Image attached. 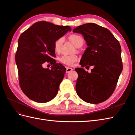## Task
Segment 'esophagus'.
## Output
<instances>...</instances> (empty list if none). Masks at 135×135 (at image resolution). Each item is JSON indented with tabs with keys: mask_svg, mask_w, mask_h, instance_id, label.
Segmentation results:
<instances>
[{
	"mask_svg": "<svg viewBox=\"0 0 135 135\" xmlns=\"http://www.w3.org/2000/svg\"><path fill=\"white\" fill-rule=\"evenodd\" d=\"M73 70V69H72V68L67 67V68H66V73H70V72H71Z\"/></svg>",
	"mask_w": 135,
	"mask_h": 135,
	"instance_id": "esophagus-1",
	"label": "esophagus"
}]
</instances>
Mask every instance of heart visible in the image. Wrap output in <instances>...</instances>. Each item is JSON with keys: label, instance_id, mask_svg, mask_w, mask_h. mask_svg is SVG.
I'll list each match as a JSON object with an SVG mask.
<instances>
[{"label": "heart", "instance_id": "obj_1", "mask_svg": "<svg viewBox=\"0 0 135 135\" xmlns=\"http://www.w3.org/2000/svg\"><path fill=\"white\" fill-rule=\"evenodd\" d=\"M69 39L73 43V44L76 46L77 47H81L83 45L84 43V38L82 36L78 34H71L69 37ZM64 38L63 37H60L58 38L55 41L54 44V50L57 52H60L61 50V47L62 44L64 43ZM77 60V57L76 55H65L62 56L60 61L65 65H73L75 62H76Z\"/></svg>", "mask_w": 135, "mask_h": 135}]
</instances>
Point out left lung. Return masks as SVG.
I'll list each match as a JSON object with an SVG mask.
<instances>
[{
    "mask_svg": "<svg viewBox=\"0 0 135 135\" xmlns=\"http://www.w3.org/2000/svg\"><path fill=\"white\" fill-rule=\"evenodd\" d=\"M73 32L83 35L88 46L80 64L86 69L93 66L90 73L83 68L75 69L78 74L77 94L86 103H101L112 94L123 70L120 43L109 30L93 23L78 26Z\"/></svg>",
    "mask_w": 135,
    "mask_h": 135,
    "instance_id": "left-lung-1",
    "label": "left lung"
}]
</instances>
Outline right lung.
Wrapping results in <instances>:
<instances>
[{"instance_id": "obj_1", "label": "right lung", "mask_w": 135, "mask_h": 135, "mask_svg": "<svg viewBox=\"0 0 135 135\" xmlns=\"http://www.w3.org/2000/svg\"><path fill=\"white\" fill-rule=\"evenodd\" d=\"M71 28L50 22H36L23 32L18 39L15 55L19 85L23 92L30 99L45 103L56 96L63 80L66 68L57 64L54 44ZM47 61L51 70L42 65Z\"/></svg>"}]
</instances>
